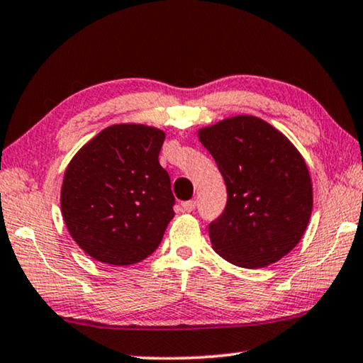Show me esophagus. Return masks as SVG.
Returning <instances> with one entry per match:
<instances>
[{
    "label": "esophagus",
    "instance_id": "obj_1",
    "mask_svg": "<svg viewBox=\"0 0 363 363\" xmlns=\"http://www.w3.org/2000/svg\"><path fill=\"white\" fill-rule=\"evenodd\" d=\"M195 206H196V201H195V200L182 201V210H184V211H187V213L194 211V210H195Z\"/></svg>",
    "mask_w": 363,
    "mask_h": 363
}]
</instances>
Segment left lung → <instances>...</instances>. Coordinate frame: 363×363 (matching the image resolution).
<instances>
[{
	"mask_svg": "<svg viewBox=\"0 0 363 363\" xmlns=\"http://www.w3.org/2000/svg\"><path fill=\"white\" fill-rule=\"evenodd\" d=\"M227 187V205L208 225L213 250L245 269L277 262L296 247L312 213V184L301 153L251 115L199 131Z\"/></svg>",
	"mask_w": 363,
	"mask_h": 363,
	"instance_id": "1",
	"label": "left lung"
}]
</instances>
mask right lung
Returning a JSON list of instances; mask_svg holds the SVG:
<instances>
[{
  "mask_svg": "<svg viewBox=\"0 0 363 363\" xmlns=\"http://www.w3.org/2000/svg\"><path fill=\"white\" fill-rule=\"evenodd\" d=\"M164 133L113 125L79 149L65 169L60 206L86 255L130 266L158 248L173 219L174 195L158 162Z\"/></svg>",
  "mask_w": 363,
  "mask_h": 363,
  "instance_id": "1",
  "label": "right lung"
}]
</instances>
